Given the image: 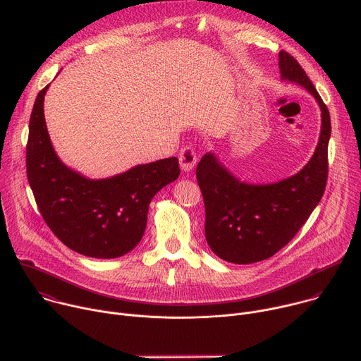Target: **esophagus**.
I'll return each instance as SVG.
<instances>
[{
	"label": "esophagus",
	"mask_w": 361,
	"mask_h": 361,
	"mask_svg": "<svg viewBox=\"0 0 361 361\" xmlns=\"http://www.w3.org/2000/svg\"><path fill=\"white\" fill-rule=\"evenodd\" d=\"M178 161L180 166L184 171H191L197 163V156H195V151L191 145H185L180 154H178Z\"/></svg>",
	"instance_id": "34e87169"
}]
</instances>
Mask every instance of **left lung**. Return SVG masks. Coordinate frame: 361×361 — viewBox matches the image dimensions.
<instances>
[{"label": "left lung", "mask_w": 361, "mask_h": 361, "mask_svg": "<svg viewBox=\"0 0 361 361\" xmlns=\"http://www.w3.org/2000/svg\"><path fill=\"white\" fill-rule=\"evenodd\" d=\"M279 66L281 78L310 91L322 109V133L312 160L295 176L269 185L238 181L210 152L195 170L205 207V240L220 259L235 264L270 259L288 244L320 202L327 184L329 109L287 51H280Z\"/></svg>", "instance_id": "8db88e82"}]
</instances>
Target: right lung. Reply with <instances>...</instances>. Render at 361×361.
I'll use <instances>...</instances> for the list:
<instances>
[{"mask_svg": "<svg viewBox=\"0 0 361 361\" xmlns=\"http://www.w3.org/2000/svg\"><path fill=\"white\" fill-rule=\"evenodd\" d=\"M44 87L34 102L25 151L27 178L38 210L68 248L95 259H116L142 238L148 205L180 176L176 157L137 166L107 180H88L57 157L44 120Z\"/></svg>", "mask_w": 361, "mask_h": 361, "instance_id": "obj_1", "label": "right lung"}]
</instances>
